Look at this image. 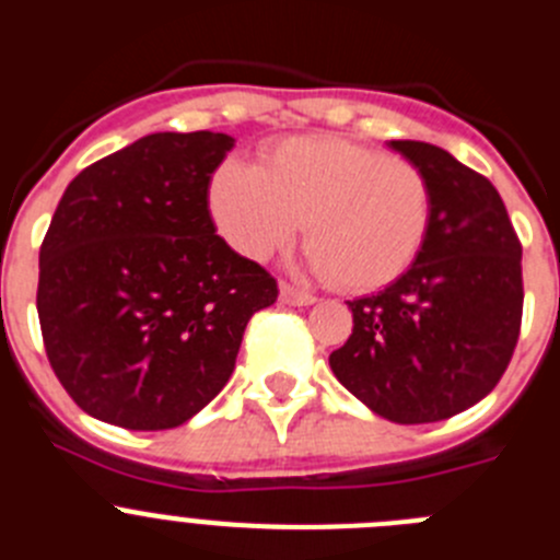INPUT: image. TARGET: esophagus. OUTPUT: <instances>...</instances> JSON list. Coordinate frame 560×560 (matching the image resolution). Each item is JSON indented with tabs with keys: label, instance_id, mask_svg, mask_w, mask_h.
<instances>
[{
	"label": "esophagus",
	"instance_id": "esophagus-1",
	"mask_svg": "<svg viewBox=\"0 0 560 560\" xmlns=\"http://www.w3.org/2000/svg\"><path fill=\"white\" fill-rule=\"evenodd\" d=\"M280 300H283L285 305H314L316 303L314 294L294 289V285H289V283L280 285Z\"/></svg>",
	"mask_w": 560,
	"mask_h": 560
}]
</instances>
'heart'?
<instances>
[{
    "mask_svg": "<svg viewBox=\"0 0 560 560\" xmlns=\"http://www.w3.org/2000/svg\"><path fill=\"white\" fill-rule=\"evenodd\" d=\"M221 235L249 260L285 249L305 221L308 269L341 289L375 291L418 260L432 185L412 162L339 137H289L260 165L224 162L210 185Z\"/></svg>",
    "mask_w": 560,
    "mask_h": 560,
    "instance_id": "obj_1",
    "label": "heart"
}]
</instances>
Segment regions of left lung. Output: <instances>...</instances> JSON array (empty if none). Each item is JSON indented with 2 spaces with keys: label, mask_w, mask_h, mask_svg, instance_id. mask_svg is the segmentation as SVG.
Wrapping results in <instances>:
<instances>
[{
  "label": "left lung",
  "mask_w": 560,
  "mask_h": 560,
  "mask_svg": "<svg viewBox=\"0 0 560 560\" xmlns=\"http://www.w3.org/2000/svg\"><path fill=\"white\" fill-rule=\"evenodd\" d=\"M389 148L427 173L432 226L418 260L353 300V334L330 353L345 389L393 423L446 420L497 387L522 325V244L502 196L448 151Z\"/></svg>",
  "instance_id": "obj_1"
}]
</instances>
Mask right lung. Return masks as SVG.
Wrapping results in <instances>:
<instances>
[{
  "label": "right lung",
  "mask_w": 560,
  "mask_h": 560,
  "mask_svg": "<svg viewBox=\"0 0 560 560\" xmlns=\"http://www.w3.org/2000/svg\"><path fill=\"white\" fill-rule=\"evenodd\" d=\"M235 140L148 133L63 190L38 252L47 359L86 415L182 427L224 389L275 277L215 235L210 179Z\"/></svg>",
  "instance_id": "1"
}]
</instances>
